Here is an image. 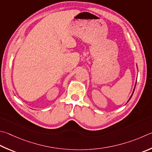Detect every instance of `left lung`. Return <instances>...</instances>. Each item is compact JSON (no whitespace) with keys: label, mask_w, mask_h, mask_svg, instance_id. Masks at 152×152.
<instances>
[{"label":"left lung","mask_w":152,"mask_h":152,"mask_svg":"<svg viewBox=\"0 0 152 152\" xmlns=\"http://www.w3.org/2000/svg\"><path fill=\"white\" fill-rule=\"evenodd\" d=\"M136 82H137V81H136ZM136 84H135V87H134V88L133 92H132V94L131 95V96H130V98H129V100H128V102H129V100H130V99H131V98H132V95H133V94H134V90H135V88H136Z\"/></svg>","instance_id":"left-lung-1"}]
</instances>
